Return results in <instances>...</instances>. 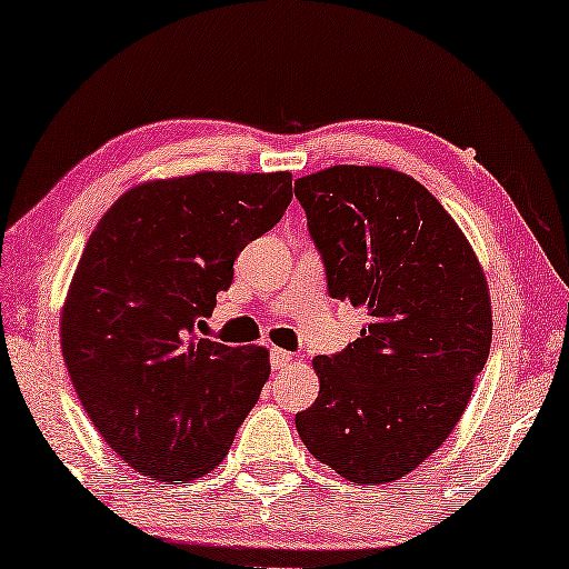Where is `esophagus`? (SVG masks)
<instances>
[{"mask_svg": "<svg viewBox=\"0 0 569 569\" xmlns=\"http://www.w3.org/2000/svg\"><path fill=\"white\" fill-rule=\"evenodd\" d=\"M292 362H295V355L292 352H287V349H279V347L271 349V368H274V370L290 368Z\"/></svg>", "mask_w": 569, "mask_h": 569, "instance_id": "1", "label": "esophagus"}]
</instances>
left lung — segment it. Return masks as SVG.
Listing matches in <instances>:
<instances>
[{"instance_id":"obj_1","label":"left lung","mask_w":569,"mask_h":569,"mask_svg":"<svg viewBox=\"0 0 569 569\" xmlns=\"http://www.w3.org/2000/svg\"><path fill=\"white\" fill-rule=\"evenodd\" d=\"M331 298L368 326L318 355L321 391L295 415L318 461L355 485H386L430 458L469 407L492 345L485 269L446 207L383 166H331L295 181Z\"/></svg>"}]
</instances>
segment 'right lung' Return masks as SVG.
<instances>
[{
    "mask_svg": "<svg viewBox=\"0 0 569 569\" xmlns=\"http://www.w3.org/2000/svg\"><path fill=\"white\" fill-rule=\"evenodd\" d=\"M292 173L154 178L88 238L61 306V355L90 422L144 477L183 485L222 463L269 380V349L201 339L238 253L274 228Z\"/></svg>",
    "mask_w": 569,
    "mask_h": 569,
    "instance_id": "right-lung-1",
    "label": "right lung"
}]
</instances>
